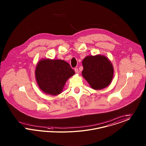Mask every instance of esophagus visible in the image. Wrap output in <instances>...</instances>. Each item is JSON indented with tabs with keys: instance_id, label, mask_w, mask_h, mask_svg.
Returning <instances> with one entry per match:
<instances>
[{
	"instance_id": "1",
	"label": "esophagus",
	"mask_w": 146,
	"mask_h": 146,
	"mask_svg": "<svg viewBox=\"0 0 146 146\" xmlns=\"http://www.w3.org/2000/svg\"><path fill=\"white\" fill-rule=\"evenodd\" d=\"M74 70H75V72H76V74H78V73H79V70H78V68H76Z\"/></svg>"
}]
</instances>
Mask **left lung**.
<instances>
[{
    "instance_id": "1",
    "label": "left lung",
    "mask_w": 146,
    "mask_h": 146,
    "mask_svg": "<svg viewBox=\"0 0 146 146\" xmlns=\"http://www.w3.org/2000/svg\"><path fill=\"white\" fill-rule=\"evenodd\" d=\"M82 74L94 90H101L109 85L114 70L110 61L105 56H88L82 61Z\"/></svg>"
}]
</instances>
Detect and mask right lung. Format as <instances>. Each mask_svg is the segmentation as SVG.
<instances>
[{
	"label": "right lung",
	"instance_id": "right-lung-1",
	"mask_svg": "<svg viewBox=\"0 0 146 146\" xmlns=\"http://www.w3.org/2000/svg\"><path fill=\"white\" fill-rule=\"evenodd\" d=\"M35 74L40 89L46 94L56 96L60 94L66 81L75 72L65 61L48 59L38 62Z\"/></svg>",
	"mask_w": 146,
	"mask_h": 146
}]
</instances>
